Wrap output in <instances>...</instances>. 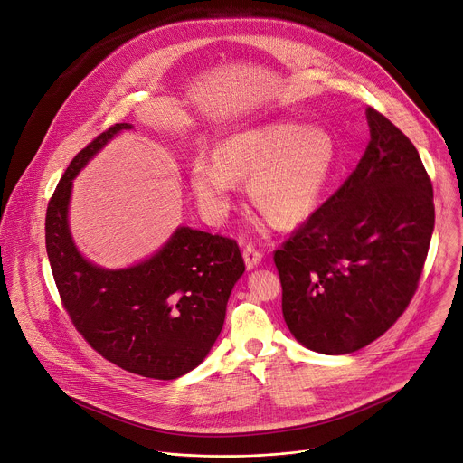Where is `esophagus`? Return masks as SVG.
Here are the masks:
<instances>
[{
	"instance_id": "34e87169",
	"label": "esophagus",
	"mask_w": 463,
	"mask_h": 463,
	"mask_svg": "<svg viewBox=\"0 0 463 463\" xmlns=\"http://www.w3.org/2000/svg\"><path fill=\"white\" fill-rule=\"evenodd\" d=\"M242 258H244L246 269H254V267H258L261 263L263 254H261V250H258L254 244H246L244 250H242Z\"/></svg>"
}]
</instances>
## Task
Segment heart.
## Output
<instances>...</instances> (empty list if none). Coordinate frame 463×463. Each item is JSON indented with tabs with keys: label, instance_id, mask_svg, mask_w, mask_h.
<instances>
[{
	"label": "heart",
	"instance_id": "1",
	"mask_svg": "<svg viewBox=\"0 0 463 463\" xmlns=\"http://www.w3.org/2000/svg\"><path fill=\"white\" fill-rule=\"evenodd\" d=\"M217 161L198 157L191 182L202 205L222 215L232 203L237 180L252 177L250 196L263 217L293 226L315 209L335 159L330 133L295 122H272L224 138Z\"/></svg>",
	"mask_w": 463,
	"mask_h": 463
}]
</instances>
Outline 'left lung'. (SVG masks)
<instances>
[{
    "mask_svg": "<svg viewBox=\"0 0 463 463\" xmlns=\"http://www.w3.org/2000/svg\"><path fill=\"white\" fill-rule=\"evenodd\" d=\"M367 122L358 166L274 252L286 325L321 354L360 350L397 323L434 232V191L419 152L376 109Z\"/></svg>",
    "mask_w": 463,
    "mask_h": 463,
    "instance_id": "8db88e82",
    "label": "left lung"
}]
</instances>
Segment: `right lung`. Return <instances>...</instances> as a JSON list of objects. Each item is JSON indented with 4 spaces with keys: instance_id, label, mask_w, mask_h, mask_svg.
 I'll return each mask as SVG.
<instances>
[{
    "instance_id": "obj_1",
    "label": "right lung",
    "mask_w": 463,
    "mask_h": 463,
    "mask_svg": "<svg viewBox=\"0 0 463 463\" xmlns=\"http://www.w3.org/2000/svg\"><path fill=\"white\" fill-rule=\"evenodd\" d=\"M129 128L105 129L68 165L46 209V252L62 307L83 339L124 371L174 380L200 365L217 341L244 261L233 239L185 226L129 269H99L78 252L68 230L72 180Z\"/></svg>"
}]
</instances>
